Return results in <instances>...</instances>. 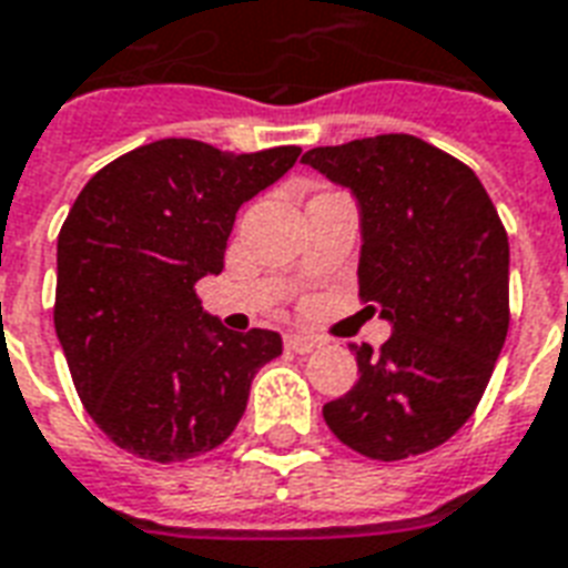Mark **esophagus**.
<instances>
[{
	"label": "esophagus",
	"instance_id": "obj_1",
	"mask_svg": "<svg viewBox=\"0 0 568 568\" xmlns=\"http://www.w3.org/2000/svg\"><path fill=\"white\" fill-rule=\"evenodd\" d=\"M318 346H322V339L306 337V334H288V337H285V348H292L297 355H306V352H313V348Z\"/></svg>",
	"mask_w": 568,
	"mask_h": 568
}]
</instances>
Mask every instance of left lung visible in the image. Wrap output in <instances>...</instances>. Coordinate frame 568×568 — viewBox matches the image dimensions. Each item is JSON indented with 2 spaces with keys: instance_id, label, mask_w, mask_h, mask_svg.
<instances>
[{
  "instance_id": "left-lung-1",
  "label": "left lung",
  "mask_w": 568,
  "mask_h": 568,
  "mask_svg": "<svg viewBox=\"0 0 568 568\" xmlns=\"http://www.w3.org/2000/svg\"><path fill=\"white\" fill-rule=\"evenodd\" d=\"M361 204L358 292L394 325L361 343L358 382L325 403L331 434L369 460L434 452L469 422L508 334V234L473 168L415 134L304 153Z\"/></svg>"
}]
</instances>
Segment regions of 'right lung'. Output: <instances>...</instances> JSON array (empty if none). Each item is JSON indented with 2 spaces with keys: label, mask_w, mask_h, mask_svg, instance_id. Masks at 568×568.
Listing matches in <instances>:
<instances>
[{
  "label": "right lung",
  "mask_w": 568,
  "mask_h": 568,
  "mask_svg": "<svg viewBox=\"0 0 568 568\" xmlns=\"http://www.w3.org/2000/svg\"><path fill=\"white\" fill-rule=\"evenodd\" d=\"M297 155L165 138L113 159L71 204L53 325L83 409L116 448L153 464L207 455L241 422L258 367L283 355L273 331L204 316L195 285L225 267L243 201Z\"/></svg>",
  "instance_id": "right-lung-1"
}]
</instances>
